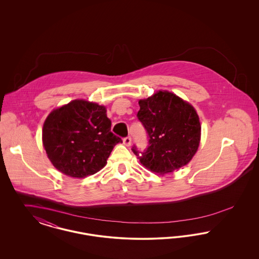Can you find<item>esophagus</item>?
<instances>
[{
    "label": "esophagus",
    "instance_id": "1",
    "mask_svg": "<svg viewBox=\"0 0 259 259\" xmlns=\"http://www.w3.org/2000/svg\"><path fill=\"white\" fill-rule=\"evenodd\" d=\"M123 144L126 147H130V146H131V138H130V137L124 138Z\"/></svg>",
    "mask_w": 259,
    "mask_h": 259
}]
</instances>
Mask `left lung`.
I'll list each match as a JSON object with an SVG mask.
<instances>
[{
  "label": "left lung",
  "mask_w": 259,
  "mask_h": 259,
  "mask_svg": "<svg viewBox=\"0 0 259 259\" xmlns=\"http://www.w3.org/2000/svg\"><path fill=\"white\" fill-rule=\"evenodd\" d=\"M138 119L148 136V146L133 152L151 172H172L185 166L197 151L201 125L195 109L169 91H158L139 101Z\"/></svg>",
  "instance_id": "8db88e82"
}]
</instances>
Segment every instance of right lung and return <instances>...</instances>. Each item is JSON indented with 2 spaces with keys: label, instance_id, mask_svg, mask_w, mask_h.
I'll list each match as a JSON object with an SVG mask.
<instances>
[{
  "label": "right lung",
  "instance_id": "obj_1",
  "mask_svg": "<svg viewBox=\"0 0 259 259\" xmlns=\"http://www.w3.org/2000/svg\"><path fill=\"white\" fill-rule=\"evenodd\" d=\"M104 106L74 100L55 109L42 128V145L53 166L72 178H85L103 169L112 148L122 140L111 132Z\"/></svg>",
  "mask_w": 259,
  "mask_h": 259
}]
</instances>
